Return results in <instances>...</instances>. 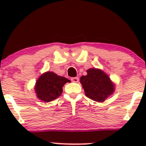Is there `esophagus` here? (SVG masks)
Returning a JSON list of instances; mask_svg holds the SVG:
<instances>
[{
	"label": "esophagus",
	"instance_id": "esophagus-1",
	"mask_svg": "<svg viewBox=\"0 0 146 146\" xmlns=\"http://www.w3.org/2000/svg\"><path fill=\"white\" fill-rule=\"evenodd\" d=\"M71 81L73 82H78L79 78H77V77L72 78H71Z\"/></svg>",
	"mask_w": 146,
	"mask_h": 146
}]
</instances>
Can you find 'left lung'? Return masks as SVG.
Returning a JSON list of instances; mask_svg holds the SVG:
<instances>
[{
	"instance_id": "left-lung-1",
	"label": "left lung",
	"mask_w": 146,
	"mask_h": 146,
	"mask_svg": "<svg viewBox=\"0 0 146 146\" xmlns=\"http://www.w3.org/2000/svg\"><path fill=\"white\" fill-rule=\"evenodd\" d=\"M80 82L85 95L98 102H104L115 91L114 83L101 69L89 68L86 76H81Z\"/></svg>"
}]
</instances>
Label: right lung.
<instances>
[{
  "label": "right lung",
  "instance_id": "add662e5",
  "mask_svg": "<svg viewBox=\"0 0 146 146\" xmlns=\"http://www.w3.org/2000/svg\"><path fill=\"white\" fill-rule=\"evenodd\" d=\"M70 80L58 76L55 73L47 71L39 76L35 85L36 97L44 102H51L62 94L63 86Z\"/></svg>",
  "mask_w": 146,
  "mask_h": 146
}]
</instances>
